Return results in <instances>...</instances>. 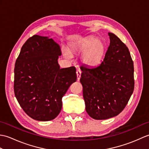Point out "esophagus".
<instances>
[{
  "instance_id": "esophagus-1",
  "label": "esophagus",
  "mask_w": 149,
  "mask_h": 149,
  "mask_svg": "<svg viewBox=\"0 0 149 149\" xmlns=\"http://www.w3.org/2000/svg\"><path fill=\"white\" fill-rule=\"evenodd\" d=\"M76 74H77V81H79L81 78V71L79 69L77 70L76 71Z\"/></svg>"
}]
</instances>
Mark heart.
Listing matches in <instances>:
<instances>
[{"label": "heart", "instance_id": "obj_1", "mask_svg": "<svg viewBox=\"0 0 149 149\" xmlns=\"http://www.w3.org/2000/svg\"><path fill=\"white\" fill-rule=\"evenodd\" d=\"M77 49L83 51L81 61L84 64L89 66H95L102 61L105 52V45L102 41L95 38H90L84 40L79 44ZM63 53L66 58H70L71 54L67 49H63Z\"/></svg>", "mask_w": 149, "mask_h": 149}]
</instances>
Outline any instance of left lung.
<instances>
[{
	"label": "left lung",
	"instance_id": "1",
	"mask_svg": "<svg viewBox=\"0 0 149 149\" xmlns=\"http://www.w3.org/2000/svg\"><path fill=\"white\" fill-rule=\"evenodd\" d=\"M105 57L94 67L81 66L86 111L91 118L106 120L118 115L134 91V65L127 47L113 33Z\"/></svg>",
	"mask_w": 149,
	"mask_h": 149
}]
</instances>
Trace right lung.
<instances>
[{"label": "right lung", "instance_id": "add662e5", "mask_svg": "<svg viewBox=\"0 0 149 149\" xmlns=\"http://www.w3.org/2000/svg\"><path fill=\"white\" fill-rule=\"evenodd\" d=\"M58 43L49 37L34 35L22 46L15 65L14 92L28 116L49 121L59 115L62 98L77 80L74 66L60 68Z\"/></svg>", "mask_w": 149, "mask_h": 149}]
</instances>
